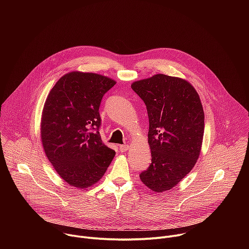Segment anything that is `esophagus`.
Returning a JSON list of instances; mask_svg holds the SVG:
<instances>
[{
  "instance_id": "obj_1",
  "label": "esophagus",
  "mask_w": 249,
  "mask_h": 249,
  "mask_svg": "<svg viewBox=\"0 0 249 249\" xmlns=\"http://www.w3.org/2000/svg\"><path fill=\"white\" fill-rule=\"evenodd\" d=\"M128 149H129V146H128V145H120V146H119V150H120L121 152H126V151H128Z\"/></svg>"
}]
</instances>
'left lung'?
Here are the masks:
<instances>
[{"instance_id": "left-lung-1", "label": "left lung", "mask_w": 249, "mask_h": 249, "mask_svg": "<svg viewBox=\"0 0 249 249\" xmlns=\"http://www.w3.org/2000/svg\"><path fill=\"white\" fill-rule=\"evenodd\" d=\"M132 89L147 106L152 163L140 174L155 192L171 189L194 167L202 147L204 110L187 81L158 74L135 82Z\"/></svg>"}]
</instances>
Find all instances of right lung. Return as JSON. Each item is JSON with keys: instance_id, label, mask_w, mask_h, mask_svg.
I'll use <instances>...</instances> for the list:
<instances>
[{"instance_id": "obj_1", "label": "right lung", "mask_w": 249, "mask_h": 249, "mask_svg": "<svg viewBox=\"0 0 249 249\" xmlns=\"http://www.w3.org/2000/svg\"><path fill=\"white\" fill-rule=\"evenodd\" d=\"M115 81L94 73L71 72L50 90L41 118L46 157L68 184L88 188L111 163L115 151L99 134V106Z\"/></svg>"}]
</instances>
